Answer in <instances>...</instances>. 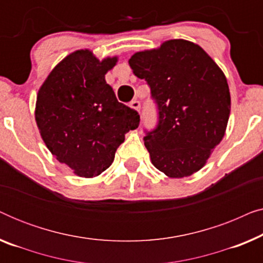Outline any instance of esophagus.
Returning <instances> with one entry per match:
<instances>
[{"mask_svg":"<svg viewBox=\"0 0 263 263\" xmlns=\"http://www.w3.org/2000/svg\"><path fill=\"white\" fill-rule=\"evenodd\" d=\"M132 107V109H134L136 111H140V107H141V104H140L139 100H133V102L130 103V105H129Z\"/></svg>","mask_w":263,"mask_h":263,"instance_id":"esophagus-1","label":"esophagus"}]
</instances>
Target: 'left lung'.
<instances>
[{
	"label": "left lung",
	"mask_w": 263,
	"mask_h": 263,
	"mask_svg": "<svg viewBox=\"0 0 263 263\" xmlns=\"http://www.w3.org/2000/svg\"><path fill=\"white\" fill-rule=\"evenodd\" d=\"M129 66L158 107L145 146L152 164L171 178L199 171L224 138L231 98L224 73L202 48L184 39L134 53Z\"/></svg>",
	"instance_id": "1"
}]
</instances>
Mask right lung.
I'll list each match as a JSON object with an SVG mask.
<instances>
[{
  "instance_id": "1",
  "label": "right lung",
  "mask_w": 263,
  "mask_h": 263,
  "mask_svg": "<svg viewBox=\"0 0 263 263\" xmlns=\"http://www.w3.org/2000/svg\"><path fill=\"white\" fill-rule=\"evenodd\" d=\"M116 62L78 50L53 68L38 92L35 122L43 141L81 177L105 171L125 133L139 127L138 111L118 102L105 81Z\"/></svg>"
}]
</instances>
